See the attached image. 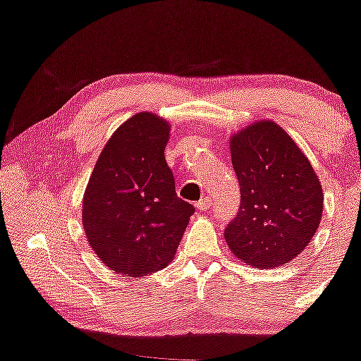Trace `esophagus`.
I'll return each instance as SVG.
<instances>
[{"instance_id":"34e87169","label":"esophagus","mask_w":361,"mask_h":361,"mask_svg":"<svg viewBox=\"0 0 361 361\" xmlns=\"http://www.w3.org/2000/svg\"><path fill=\"white\" fill-rule=\"evenodd\" d=\"M210 205H212V198L210 197L202 198V200H200V202L195 203V207H197L198 210H208V208H210Z\"/></svg>"}]
</instances>
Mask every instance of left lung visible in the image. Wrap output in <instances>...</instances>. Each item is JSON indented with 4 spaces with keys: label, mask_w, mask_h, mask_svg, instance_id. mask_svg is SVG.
<instances>
[{
    "label": "left lung",
    "mask_w": 361,
    "mask_h": 361,
    "mask_svg": "<svg viewBox=\"0 0 361 361\" xmlns=\"http://www.w3.org/2000/svg\"><path fill=\"white\" fill-rule=\"evenodd\" d=\"M240 207L225 228L230 250L249 266L279 267L305 250L319 227L323 190L310 159L272 121L230 139Z\"/></svg>",
    "instance_id": "8db88e82"
}]
</instances>
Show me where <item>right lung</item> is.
Returning <instances> with one entry per match:
<instances>
[{"label":"right lung","mask_w":361,"mask_h":361,"mask_svg":"<svg viewBox=\"0 0 361 361\" xmlns=\"http://www.w3.org/2000/svg\"><path fill=\"white\" fill-rule=\"evenodd\" d=\"M169 124L139 112L117 128L87 183L82 222L87 240L111 271L141 277L176 254L192 203L176 195L164 159Z\"/></svg>","instance_id":"1"}]
</instances>
